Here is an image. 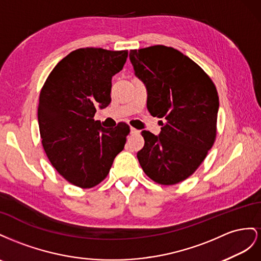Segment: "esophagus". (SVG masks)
<instances>
[{"instance_id": "obj_1", "label": "esophagus", "mask_w": 261, "mask_h": 261, "mask_svg": "<svg viewBox=\"0 0 261 261\" xmlns=\"http://www.w3.org/2000/svg\"><path fill=\"white\" fill-rule=\"evenodd\" d=\"M130 133H131L132 136H137V135H139L140 131H139V130H137V129H135V128H131V130H130Z\"/></svg>"}]
</instances>
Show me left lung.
I'll return each mask as SVG.
<instances>
[{
  "label": "left lung",
  "mask_w": 261,
  "mask_h": 261,
  "mask_svg": "<svg viewBox=\"0 0 261 261\" xmlns=\"http://www.w3.org/2000/svg\"><path fill=\"white\" fill-rule=\"evenodd\" d=\"M136 75L147 91V110L164 118L161 133L142 131L144 146L138 160L155 182L187 179L205 159L217 137L219 96L209 75L172 47L130 50Z\"/></svg>",
  "instance_id": "1"
}]
</instances>
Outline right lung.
Returning a JSON list of instances; mask_svg holds the SVG:
<instances>
[{"label":"right lung","mask_w":261,"mask_h":261,"mask_svg":"<svg viewBox=\"0 0 261 261\" xmlns=\"http://www.w3.org/2000/svg\"><path fill=\"white\" fill-rule=\"evenodd\" d=\"M126 58L128 50H74L55 66L41 88L38 123L44 152L57 172L80 188L105 179L130 132L124 122L108 129L94 120L96 108L110 103L111 79Z\"/></svg>","instance_id":"1"}]
</instances>
